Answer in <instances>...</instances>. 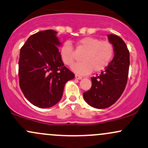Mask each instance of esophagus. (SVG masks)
<instances>
[{
    "label": "esophagus",
    "instance_id": "esophagus-1",
    "mask_svg": "<svg viewBox=\"0 0 148 148\" xmlns=\"http://www.w3.org/2000/svg\"><path fill=\"white\" fill-rule=\"evenodd\" d=\"M75 78L77 79V80H81V79L82 78V76L79 75H77V74H75Z\"/></svg>",
    "mask_w": 148,
    "mask_h": 148
}]
</instances>
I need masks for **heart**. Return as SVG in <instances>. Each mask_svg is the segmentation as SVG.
<instances>
[{"instance_id":"1","label":"heart","mask_w":148,"mask_h":148,"mask_svg":"<svg viewBox=\"0 0 148 148\" xmlns=\"http://www.w3.org/2000/svg\"><path fill=\"white\" fill-rule=\"evenodd\" d=\"M77 48L84 52L80 56L82 61L72 66L73 71L78 74L85 75L91 72H98L109 65L114 55V47L108 41H100L92 36H86L79 39ZM62 62L71 66L74 61L73 47L70 42L62 44L59 51Z\"/></svg>"}]
</instances>
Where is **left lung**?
<instances>
[{
    "mask_svg": "<svg viewBox=\"0 0 148 148\" xmlns=\"http://www.w3.org/2000/svg\"><path fill=\"white\" fill-rule=\"evenodd\" d=\"M108 39L114 47V57L101 74L92 77L91 88L83 93L85 101L97 109L114 104L123 93L128 80L130 55L126 44L115 34H109Z\"/></svg>",
    "mask_w": 148,
    "mask_h": 148,
    "instance_id": "8db88e82",
    "label": "left lung"
}]
</instances>
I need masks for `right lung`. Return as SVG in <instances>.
Returning <instances> with one entry per match:
<instances>
[{"label": "right lung", "mask_w": 148, "mask_h": 148, "mask_svg": "<svg viewBox=\"0 0 148 148\" xmlns=\"http://www.w3.org/2000/svg\"><path fill=\"white\" fill-rule=\"evenodd\" d=\"M56 34L52 29L39 32L30 36L20 49V89L28 101L39 108L57 104L66 82L75 77L61 61Z\"/></svg>", "instance_id": "1"}]
</instances>
